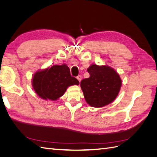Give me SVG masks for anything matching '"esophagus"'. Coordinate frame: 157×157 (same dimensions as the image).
Here are the masks:
<instances>
[{"label": "esophagus", "instance_id": "esophagus-1", "mask_svg": "<svg viewBox=\"0 0 157 157\" xmlns=\"http://www.w3.org/2000/svg\"><path fill=\"white\" fill-rule=\"evenodd\" d=\"M77 78L78 79V80L79 82H80V80H81V79H82L81 75H78V76H77Z\"/></svg>", "mask_w": 157, "mask_h": 157}]
</instances>
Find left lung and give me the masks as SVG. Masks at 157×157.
<instances>
[{"label":"left lung","mask_w":157,"mask_h":157,"mask_svg":"<svg viewBox=\"0 0 157 157\" xmlns=\"http://www.w3.org/2000/svg\"><path fill=\"white\" fill-rule=\"evenodd\" d=\"M90 77L80 82L86 101L90 106L101 107L113 102L120 91L122 81L119 75L107 65H90Z\"/></svg>","instance_id":"left-lung-1"}]
</instances>
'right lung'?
Returning <instances> with one entry per match:
<instances>
[{"instance_id": "add662e5", "label": "right lung", "mask_w": 157, "mask_h": 157, "mask_svg": "<svg viewBox=\"0 0 157 157\" xmlns=\"http://www.w3.org/2000/svg\"><path fill=\"white\" fill-rule=\"evenodd\" d=\"M32 82L38 96L50 100L63 96L69 86L79 84L78 80L71 75L70 69L65 64L38 71L33 76Z\"/></svg>"}]
</instances>
